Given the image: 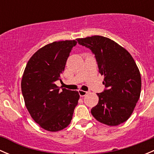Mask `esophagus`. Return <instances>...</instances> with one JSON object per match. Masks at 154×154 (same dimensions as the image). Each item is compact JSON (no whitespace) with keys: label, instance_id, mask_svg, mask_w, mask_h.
Wrapping results in <instances>:
<instances>
[{"label":"esophagus","instance_id":"1","mask_svg":"<svg viewBox=\"0 0 154 154\" xmlns=\"http://www.w3.org/2000/svg\"><path fill=\"white\" fill-rule=\"evenodd\" d=\"M78 92H79V94H80V97H84L85 95H86V94H88V91H83V90H79Z\"/></svg>","mask_w":154,"mask_h":154}]
</instances>
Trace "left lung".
Listing matches in <instances>:
<instances>
[{"mask_svg": "<svg viewBox=\"0 0 154 154\" xmlns=\"http://www.w3.org/2000/svg\"><path fill=\"white\" fill-rule=\"evenodd\" d=\"M77 40L92 51L99 72L104 76L106 89L97 94L98 103L91 109V115L108 126L124 123L140 97L142 80L136 62L125 48L106 37L92 35Z\"/></svg>", "mask_w": 154, "mask_h": 154, "instance_id": "8db88e82", "label": "left lung"}]
</instances>
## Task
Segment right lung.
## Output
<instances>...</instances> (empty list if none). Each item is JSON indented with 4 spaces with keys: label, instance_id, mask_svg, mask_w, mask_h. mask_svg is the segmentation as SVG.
Masks as SVG:
<instances>
[{
    "label": "right lung",
    "instance_id": "right-lung-1",
    "mask_svg": "<svg viewBox=\"0 0 154 154\" xmlns=\"http://www.w3.org/2000/svg\"><path fill=\"white\" fill-rule=\"evenodd\" d=\"M75 40L54 42L38 49L27 62L21 79V91L32 119L51 132L70 125L80 98L78 91L60 88V80Z\"/></svg>",
    "mask_w": 154,
    "mask_h": 154
}]
</instances>
